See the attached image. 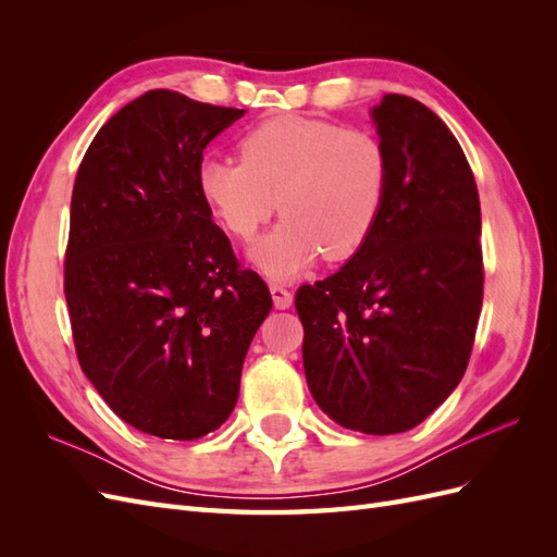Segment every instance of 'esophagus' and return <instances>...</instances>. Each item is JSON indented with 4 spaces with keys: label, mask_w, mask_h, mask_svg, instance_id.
<instances>
[{
    "label": "esophagus",
    "mask_w": 557,
    "mask_h": 557,
    "mask_svg": "<svg viewBox=\"0 0 557 557\" xmlns=\"http://www.w3.org/2000/svg\"><path fill=\"white\" fill-rule=\"evenodd\" d=\"M269 290H272V299H274V307L276 309H290V305H293V290H288L281 283L269 285Z\"/></svg>",
    "instance_id": "1"
}]
</instances>
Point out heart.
<instances>
[{
	"mask_svg": "<svg viewBox=\"0 0 557 557\" xmlns=\"http://www.w3.org/2000/svg\"><path fill=\"white\" fill-rule=\"evenodd\" d=\"M239 156L197 166L201 199L239 242H250L276 213L285 221L252 258L274 278H290L320 252L348 260L376 230L391 183L385 146L367 129L309 115H278L250 127Z\"/></svg>",
	"mask_w": 557,
	"mask_h": 557,
	"instance_id": "obj_1",
	"label": "heart"
}]
</instances>
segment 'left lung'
Wrapping results in <instances>:
<instances>
[{"label": "left lung", "mask_w": 557, "mask_h": 557, "mask_svg": "<svg viewBox=\"0 0 557 557\" xmlns=\"http://www.w3.org/2000/svg\"><path fill=\"white\" fill-rule=\"evenodd\" d=\"M391 183L381 221L339 272L299 285L307 383L334 423L416 428L465 376L483 305L481 205L440 115L407 95L374 109Z\"/></svg>", "instance_id": "1"}]
</instances>
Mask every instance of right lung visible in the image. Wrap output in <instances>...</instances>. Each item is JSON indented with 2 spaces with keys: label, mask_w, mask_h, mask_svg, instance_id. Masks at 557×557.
Here are the masks:
<instances>
[{
  "label": "right lung",
  "mask_w": 557,
  "mask_h": 557,
  "mask_svg": "<svg viewBox=\"0 0 557 557\" xmlns=\"http://www.w3.org/2000/svg\"><path fill=\"white\" fill-rule=\"evenodd\" d=\"M244 113L148 90L97 132L74 181L64 297L76 358L117 418L160 440L225 423L272 311L197 188L201 150Z\"/></svg>",
  "instance_id": "add662e5"
}]
</instances>
